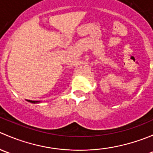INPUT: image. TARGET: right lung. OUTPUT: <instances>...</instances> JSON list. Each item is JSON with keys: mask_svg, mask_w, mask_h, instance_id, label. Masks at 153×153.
Returning a JSON list of instances; mask_svg holds the SVG:
<instances>
[{"mask_svg": "<svg viewBox=\"0 0 153 153\" xmlns=\"http://www.w3.org/2000/svg\"><path fill=\"white\" fill-rule=\"evenodd\" d=\"M27 101H29V102H31V103H33V104H35V103H38V102H40V101H30V100H27Z\"/></svg>", "mask_w": 153, "mask_h": 153, "instance_id": "obj_1", "label": "right lung"}]
</instances>
